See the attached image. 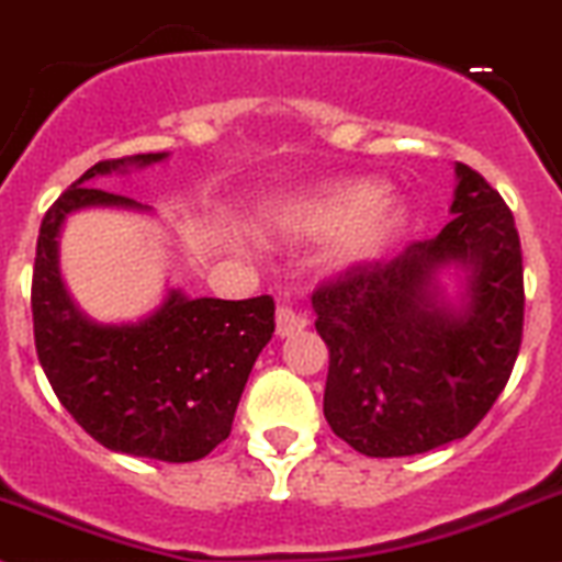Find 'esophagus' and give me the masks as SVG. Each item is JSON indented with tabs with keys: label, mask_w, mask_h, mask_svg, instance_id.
<instances>
[{
	"label": "esophagus",
	"mask_w": 562,
	"mask_h": 562,
	"mask_svg": "<svg viewBox=\"0 0 562 562\" xmlns=\"http://www.w3.org/2000/svg\"><path fill=\"white\" fill-rule=\"evenodd\" d=\"M305 327V313H296L293 307H280V311H277V335H280V338H291V335L302 333Z\"/></svg>",
	"instance_id": "1"
}]
</instances>
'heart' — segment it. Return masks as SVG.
<instances>
[{
    "label": "heart",
    "instance_id": "heart-1",
    "mask_svg": "<svg viewBox=\"0 0 562 562\" xmlns=\"http://www.w3.org/2000/svg\"><path fill=\"white\" fill-rule=\"evenodd\" d=\"M416 213L411 202L371 177L333 180L285 199L269 216V224L288 235L322 238L327 263L338 271L380 263L411 235Z\"/></svg>",
    "mask_w": 562,
    "mask_h": 562
}]
</instances>
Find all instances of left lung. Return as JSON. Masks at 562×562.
Wrapping results in <instances>:
<instances>
[{
	"instance_id": "left-lung-1",
	"label": "left lung",
	"mask_w": 562,
	"mask_h": 562,
	"mask_svg": "<svg viewBox=\"0 0 562 562\" xmlns=\"http://www.w3.org/2000/svg\"><path fill=\"white\" fill-rule=\"evenodd\" d=\"M452 222L400 257L349 269L313 293L329 349L324 418L369 458L465 438L510 380L524 271L505 199L454 162ZM459 288L448 293L443 279Z\"/></svg>"
}]
</instances>
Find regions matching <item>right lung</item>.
I'll return each instance as SVG.
<instances>
[{"label":"right lung","mask_w":562,"mask_h":562,"mask_svg":"<svg viewBox=\"0 0 562 562\" xmlns=\"http://www.w3.org/2000/svg\"><path fill=\"white\" fill-rule=\"evenodd\" d=\"M169 160V151L102 160L49 207L33 271L35 349L52 391L75 422L110 452L191 463L222 443L257 355L274 335V299L244 302L166 288L133 322H97L80 311L60 274V235L80 210L149 204L97 188Z\"/></svg>","instance_id":"add662e5"}]
</instances>
